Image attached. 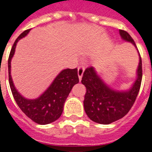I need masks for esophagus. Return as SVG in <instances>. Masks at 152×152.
I'll return each mask as SVG.
<instances>
[{
  "instance_id": "34e87169",
  "label": "esophagus",
  "mask_w": 152,
  "mask_h": 152,
  "mask_svg": "<svg viewBox=\"0 0 152 152\" xmlns=\"http://www.w3.org/2000/svg\"><path fill=\"white\" fill-rule=\"evenodd\" d=\"M84 71H85V66H80L79 67H78V76H79L80 80H81V79H82Z\"/></svg>"
}]
</instances>
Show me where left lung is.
<instances>
[{"label": "left lung", "mask_w": 152, "mask_h": 152, "mask_svg": "<svg viewBox=\"0 0 152 152\" xmlns=\"http://www.w3.org/2000/svg\"><path fill=\"white\" fill-rule=\"evenodd\" d=\"M121 38L135 45L130 35L124 30H120ZM140 56V54H139ZM142 77V58L137 70V79L130 89L126 91L115 90L106 85L95 69L90 66L83 74L81 83L86 88L84 100V108L91 121L102 124H111L124 117L136 100Z\"/></svg>", "instance_id": "1"}]
</instances>
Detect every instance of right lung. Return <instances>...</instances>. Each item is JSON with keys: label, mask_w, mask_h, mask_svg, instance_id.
<instances>
[{"label": "right lung", "mask_w": 152, "mask_h": 152, "mask_svg": "<svg viewBox=\"0 0 152 152\" xmlns=\"http://www.w3.org/2000/svg\"><path fill=\"white\" fill-rule=\"evenodd\" d=\"M30 30L31 29H28L20 34L12 46L8 60L9 83L14 99L22 112L37 124H50L61 116L67 96L69 95L73 86L79 82L77 68L63 70L53 80L50 87L37 99H28L23 97L15 89L10 75L11 59L15 54L18 41L27 36Z\"/></svg>", "instance_id": "add662e5"}]
</instances>
